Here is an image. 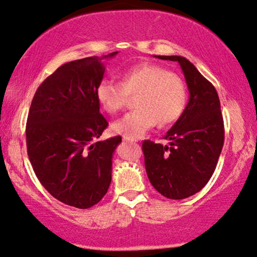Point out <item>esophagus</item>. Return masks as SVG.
I'll use <instances>...</instances> for the list:
<instances>
[{"instance_id":"34e87169","label":"esophagus","mask_w":257,"mask_h":257,"mask_svg":"<svg viewBox=\"0 0 257 257\" xmlns=\"http://www.w3.org/2000/svg\"><path fill=\"white\" fill-rule=\"evenodd\" d=\"M123 141H125L128 143H136V140L131 139V138H126V136H123Z\"/></svg>"}]
</instances>
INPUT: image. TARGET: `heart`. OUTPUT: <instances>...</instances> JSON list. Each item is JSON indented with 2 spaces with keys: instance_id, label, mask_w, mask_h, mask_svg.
Instances as JSON below:
<instances>
[{
  "instance_id": "1",
  "label": "heart",
  "mask_w": 257,
  "mask_h": 257,
  "mask_svg": "<svg viewBox=\"0 0 257 257\" xmlns=\"http://www.w3.org/2000/svg\"><path fill=\"white\" fill-rule=\"evenodd\" d=\"M133 110L112 123L116 134L139 139L157 124H170L180 117L187 102L183 82L168 69L156 64L141 63L121 75V83L102 80L97 84L96 98L109 114H116L134 96Z\"/></svg>"
}]
</instances>
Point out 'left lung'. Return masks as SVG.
<instances>
[{
  "label": "left lung",
  "mask_w": 257,
  "mask_h": 257,
  "mask_svg": "<svg viewBox=\"0 0 257 257\" xmlns=\"http://www.w3.org/2000/svg\"><path fill=\"white\" fill-rule=\"evenodd\" d=\"M176 61L186 78L189 102L167 132L169 146L142 143L147 175L164 197L183 200L196 194L213 175L224 142L223 117L217 91L193 63L182 56H155Z\"/></svg>",
  "instance_id": "8db88e82"
}]
</instances>
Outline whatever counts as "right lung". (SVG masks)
Listing matches in <instances>:
<instances>
[{
	"label": "right lung",
	"instance_id": "1",
	"mask_svg": "<svg viewBox=\"0 0 257 257\" xmlns=\"http://www.w3.org/2000/svg\"><path fill=\"white\" fill-rule=\"evenodd\" d=\"M103 74L95 56L59 67L37 88L27 119V149L37 179L51 196L78 209L107 194L112 153L122 141H97L108 126L96 98Z\"/></svg>",
	"mask_w": 257,
	"mask_h": 257
}]
</instances>
